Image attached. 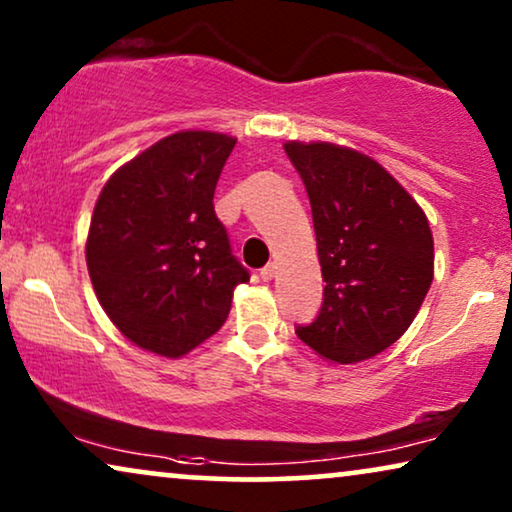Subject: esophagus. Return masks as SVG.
<instances>
[{"mask_svg": "<svg viewBox=\"0 0 512 512\" xmlns=\"http://www.w3.org/2000/svg\"><path fill=\"white\" fill-rule=\"evenodd\" d=\"M275 275H277V265H275V263H268V265H265V268L261 270V279H263V282H272V279H275Z\"/></svg>", "mask_w": 512, "mask_h": 512, "instance_id": "esophagus-1", "label": "esophagus"}]
</instances>
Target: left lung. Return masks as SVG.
<instances>
[{"label": "left lung", "instance_id": "obj_1", "mask_svg": "<svg viewBox=\"0 0 512 512\" xmlns=\"http://www.w3.org/2000/svg\"><path fill=\"white\" fill-rule=\"evenodd\" d=\"M310 195L324 305L298 338L324 361L359 363L394 345L433 282V235L417 200L366 153L284 144Z\"/></svg>", "mask_w": 512, "mask_h": 512}]
</instances>
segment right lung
I'll use <instances>...</instances> for the list:
<instances>
[{
  "label": "right lung",
  "mask_w": 512,
  "mask_h": 512,
  "mask_svg": "<svg viewBox=\"0 0 512 512\" xmlns=\"http://www.w3.org/2000/svg\"><path fill=\"white\" fill-rule=\"evenodd\" d=\"M237 139L179 130L118 167L86 237L95 296L144 352L181 359L219 331L249 272L230 254L214 188Z\"/></svg>",
  "instance_id": "right-lung-1"
}]
</instances>
